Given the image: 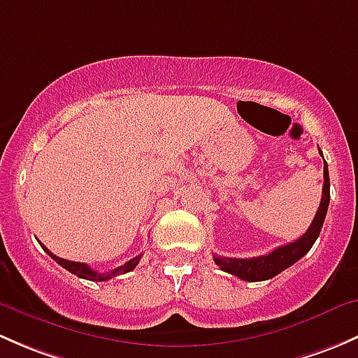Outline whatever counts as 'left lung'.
Listing matches in <instances>:
<instances>
[{
    "label": "left lung",
    "instance_id": "left-lung-1",
    "mask_svg": "<svg viewBox=\"0 0 358 358\" xmlns=\"http://www.w3.org/2000/svg\"><path fill=\"white\" fill-rule=\"evenodd\" d=\"M322 156V152H320ZM329 169H327L326 161H324V187H322V199L317 209V215L313 218L312 225L308 227L305 234L294 243L286 244L273 249L272 252L265 256H256V258H229V256H213L216 265L232 275H237L239 279L248 280V282H259V280H268L272 277L279 275L282 270L289 268L294 265L299 258L306 255L313 246V243L319 237L322 230L324 220H326L327 208H329Z\"/></svg>",
    "mask_w": 358,
    "mask_h": 358
}]
</instances>
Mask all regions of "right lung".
I'll return each instance as SVG.
<instances>
[{"label": "right lung", "mask_w": 358, "mask_h": 358, "mask_svg": "<svg viewBox=\"0 0 358 358\" xmlns=\"http://www.w3.org/2000/svg\"><path fill=\"white\" fill-rule=\"evenodd\" d=\"M39 244H41V243H39ZM41 248L45 249V251L48 252V255L52 256V258L55 259V262L59 263L60 266H64V268L69 270V272H71V273H74V275L81 277V279H86V280H95V282H102V280H109V279H112V277L121 275V273L131 272V270L135 268L136 265H138L140 258H142V255H138V256H135V258H133V259H129V262H126L124 265L117 266V268L110 270V272L102 273V272H96V270L90 268V266H88V265H85V263H79V262H69V259L59 258V256H55V255H53V252H50V251H48V248H45V246H43V244H41Z\"/></svg>", "instance_id": "obj_1"}]
</instances>
